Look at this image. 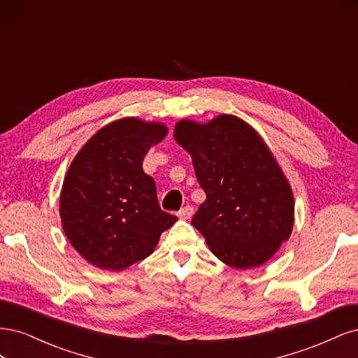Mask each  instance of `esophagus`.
I'll use <instances>...</instances> for the list:
<instances>
[{"instance_id":"34e87169","label":"esophagus","mask_w":358,"mask_h":358,"mask_svg":"<svg viewBox=\"0 0 358 358\" xmlns=\"http://www.w3.org/2000/svg\"><path fill=\"white\" fill-rule=\"evenodd\" d=\"M192 215H193V208L190 205L182 206V208L178 211V217L181 218V220H189Z\"/></svg>"}]
</instances>
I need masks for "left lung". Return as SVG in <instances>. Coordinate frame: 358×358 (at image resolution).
<instances>
[{"label": "left lung", "instance_id": "left-lung-1", "mask_svg": "<svg viewBox=\"0 0 358 358\" xmlns=\"http://www.w3.org/2000/svg\"><path fill=\"white\" fill-rule=\"evenodd\" d=\"M174 138L192 156L206 193L192 224L229 266H262L290 238L294 224L292 186L266 143L232 114L206 123L182 119Z\"/></svg>", "mask_w": 358, "mask_h": 358}]
</instances>
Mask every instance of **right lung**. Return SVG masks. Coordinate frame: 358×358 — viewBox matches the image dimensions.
<instances>
[{
  "label": "right lung",
  "mask_w": 358,
  "mask_h": 358,
  "mask_svg": "<svg viewBox=\"0 0 358 358\" xmlns=\"http://www.w3.org/2000/svg\"><path fill=\"white\" fill-rule=\"evenodd\" d=\"M168 134L160 122L123 117L80 148L64 178L59 215L76 251L99 269L119 272L148 257L177 222L160 210L144 156Z\"/></svg>",
  "instance_id": "right-lung-1"
}]
</instances>
